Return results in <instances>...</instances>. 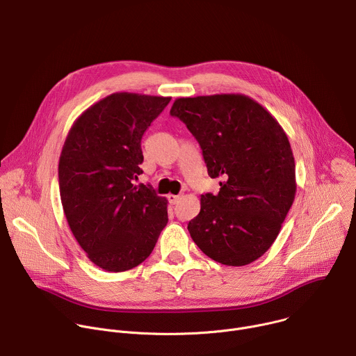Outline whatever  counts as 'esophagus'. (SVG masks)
Masks as SVG:
<instances>
[{"mask_svg": "<svg viewBox=\"0 0 356 356\" xmlns=\"http://www.w3.org/2000/svg\"><path fill=\"white\" fill-rule=\"evenodd\" d=\"M180 198H181V195H175V194H169L168 195V200H169L170 204H177Z\"/></svg>", "mask_w": 356, "mask_h": 356, "instance_id": "34e87169", "label": "esophagus"}]
</instances>
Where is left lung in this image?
Listing matches in <instances>:
<instances>
[{
    "mask_svg": "<svg viewBox=\"0 0 356 356\" xmlns=\"http://www.w3.org/2000/svg\"><path fill=\"white\" fill-rule=\"evenodd\" d=\"M172 117L200 143L217 195H201V209L187 229L213 261L243 266L272 246L293 204L296 165L279 122L242 94L177 98Z\"/></svg>",
    "mask_w": 356,
    "mask_h": 356,
    "instance_id": "obj_1",
    "label": "left lung"
}]
</instances>
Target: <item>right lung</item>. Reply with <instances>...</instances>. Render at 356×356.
<instances>
[{"label":"right lung","instance_id":"right-lung-1","mask_svg":"<svg viewBox=\"0 0 356 356\" xmlns=\"http://www.w3.org/2000/svg\"><path fill=\"white\" fill-rule=\"evenodd\" d=\"M170 97L114 92L73 124L59 161V187L69 227L88 259L125 272L154 250L168 224V200L142 173L140 140Z\"/></svg>","mask_w":356,"mask_h":356}]
</instances>
